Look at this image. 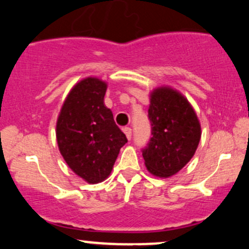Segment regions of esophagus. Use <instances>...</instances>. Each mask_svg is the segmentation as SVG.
<instances>
[{
	"label": "esophagus",
	"instance_id": "obj_1",
	"mask_svg": "<svg viewBox=\"0 0 249 249\" xmlns=\"http://www.w3.org/2000/svg\"><path fill=\"white\" fill-rule=\"evenodd\" d=\"M124 133L125 134V136H127L128 140L131 139V129L129 127H125L124 128Z\"/></svg>",
	"mask_w": 249,
	"mask_h": 249
}]
</instances>
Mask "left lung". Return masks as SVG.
Here are the masks:
<instances>
[{"mask_svg":"<svg viewBox=\"0 0 249 249\" xmlns=\"http://www.w3.org/2000/svg\"><path fill=\"white\" fill-rule=\"evenodd\" d=\"M151 139L143 149L145 168L155 177L168 178L194 157L201 137L199 119L188 99L170 86L150 92Z\"/></svg>","mask_w":249,"mask_h":249,"instance_id":"left-lung-1","label":"left lung"}]
</instances>
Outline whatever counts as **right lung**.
<instances>
[{"instance_id":"right-lung-1","label":"right lung","mask_w":249,"mask_h":249,"mask_svg":"<svg viewBox=\"0 0 249 249\" xmlns=\"http://www.w3.org/2000/svg\"><path fill=\"white\" fill-rule=\"evenodd\" d=\"M107 83L96 77L78 81L67 94L55 124L59 151L69 168L85 182L107 179L127 137L105 106Z\"/></svg>"}]
</instances>
